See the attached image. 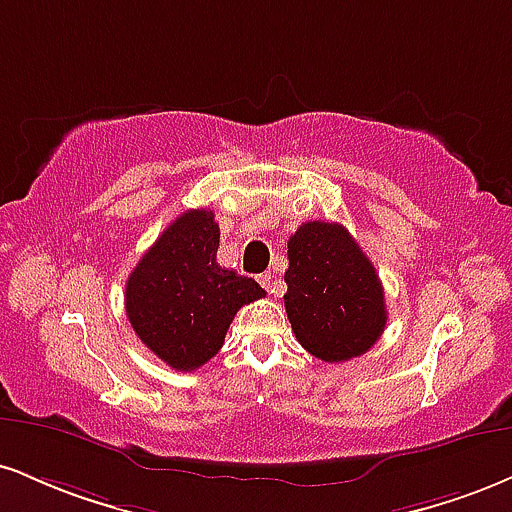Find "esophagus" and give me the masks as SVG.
Masks as SVG:
<instances>
[{
  "label": "esophagus",
  "mask_w": 512,
  "mask_h": 512,
  "mask_svg": "<svg viewBox=\"0 0 512 512\" xmlns=\"http://www.w3.org/2000/svg\"><path fill=\"white\" fill-rule=\"evenodd\" d=\"M257 281L262 283V288H264V291H267V293L279 295V291H276V288H274V276H272V274H260V276H257Z\"/></svg>",
  "instance_id": "1"
}]
</instances>
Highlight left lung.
<instances>
[{"label": "left lung", "mask_w": 512, "mask_h": 512, "mask_svg": "<svg viewBox=\"0 0 512 512\" xmlns=\"http://www.w3.org/2000/svg\"><path fill=\"white\" fill-rule=\"evenodd\" d=\"M283 295L293 334L324 362L367 353L386 326L384 288L346 226L307 221L288 240Z\"/></svg>", "instance_id": "8db88e82"}]
</instances>
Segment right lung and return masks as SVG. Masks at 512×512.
<instances>
[{
    "label": "right lung",
    "instance_id": "1",
    "mask_svg": "<svg viewBox=\"0 0 512 512\" xmlns=\"http://www.w3.org/2000/svg\"><path fill=\"white\" fill-rule=\"evenodd\" d=\"M219 224L188 209L140 257L126 281V317L166 365L193 372L224 346L236 312L264 298L260 283L219 267Z\"/></svg>",
    "mask_w": 512,
    "mask_h": 512
}]
</instances>
